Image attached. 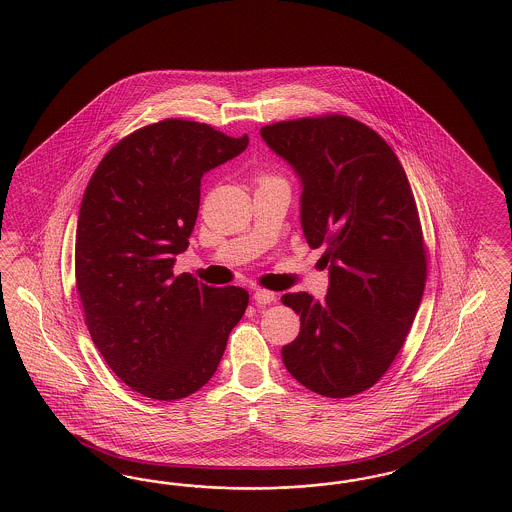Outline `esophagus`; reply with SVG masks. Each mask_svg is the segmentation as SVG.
<instances>
[{"label": "esophagus", "mask_w": 512, "mask_h": 512, "mask_svg": "<svg viewBox=\"0 0 512 512\" xmlns=\"http://www.w3.org/2000/svg\"><path fill=\"white\" fill-rule=\"evenodd\" d=\"M253 299H255L257 305H268V303L276 301V293L268 292V290H263V288H257L255 293H253Z\"/></svg>", "instance_id": "esophagus-1"}]
</instances>
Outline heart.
<instances>
[{
  "instance_id": "1",
  "label": "heart",
  "mask_w": 512,
  "mask_h": 512,
  "mask_svg": "<svg viewBox=\"0 0 512 512\" xmlns=\"http://www.w3.org/2000/svg\"><path fill=\"white\" fill-rule=\"evenodd\" d=\"M268 178H274V176H261V180H268Z\"/></svg>"
}]
</instances>
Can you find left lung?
<instances>
[{
	"label": "left lung",
	"mask_w": 512,
	"mask_h": 512,
	"mask_svg": "<svg viewBox=\"0 0 512 512\" xmlns=\"http://www.w3.org/2000/svg\"><path fill=\"white\" fill-rule=\"evenodd\" d=\"M297 172L307 244L324 247V301L286 293L301 320L282 361L307 390L343 399L372 388L413 326L428 274L411 184L386 140L345 115L261 128Z\"/></svg>",
	"instance_id": "1"
}]
</instances>
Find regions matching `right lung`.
<instances>
[{
    "mask_svg": "<svg viewBox=\"0 0 512 512\" xmlns=\"http://www.w3.org/2000/svg\"><path fill=\"white\" fill-rule=\"evenodd\" d=\"M247 144L203 122H153L105 153L82 197L74 274L86 326L109 368L151 399L203 388L244 317V288L172 267L190 244L203 174Z\"/></svg>",
    "mask_w": 512,
    "mask_h": 512,
    "instance_id": "1",
    "label": "right lung"
}]
</instances>
